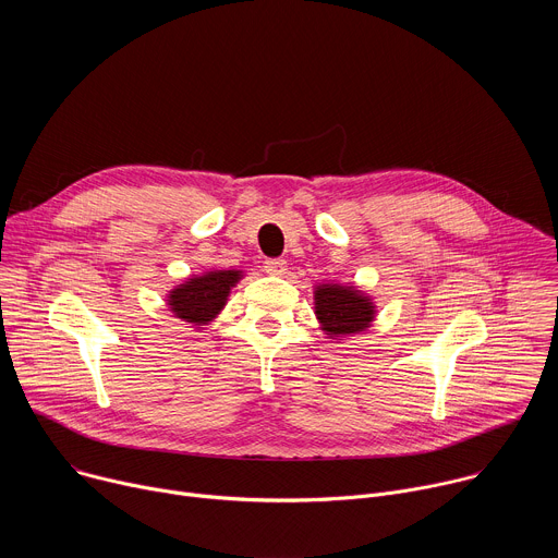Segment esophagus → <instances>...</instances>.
<instances>
[{
	"label": "esophagus",
	"instance_id": "1",
	"mask_svg": "<svg viewBox=\"0 0 558 558\" xmlns=\"http://www.w3.org/2000/svg\"><path fill=\"white\" fill-rule=\"evenodd\" d=\"M265 271L271 274V276H284V274H287V263L280 260V258L265 260Z\"/></svg>",
	"mask_w": 558,
	"mask_h": 558
}]
</instances>
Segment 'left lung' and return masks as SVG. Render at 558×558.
<instances>
[{
  "mask_svg": "<svg viewBox=\"0 0 558 558\" xmlns=\"http://www.w3.org/2000/svg\"><path fill=\"white\" fill-rule=\"evenodd\" d=\"M315 315L323 331L331 338H342L368 329L375 317V306L368 295L353 287L320 284L315 287Z\"/></svg>",
  "mask_w": 558,
  "mask_h": 558,
  "instance_id": "obj_1",
  "label": "left lung"
}]
</instances>
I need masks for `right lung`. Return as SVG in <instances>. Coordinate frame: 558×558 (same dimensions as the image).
I'll list each match as a JSON object with an SVG mask.
<instances>
[{
	"instance_id": "add662e5",
	"label": "right lung",
	"mask_w": 558,
	"mask_h": 558,
	"mask_svg": "<svg viewBox=\"0 0 558 558\" xmlns=\"http://www.w3.org/2000/svg\"><path fill=\"white\" fill-rule=\"evenodd\" d=\"M241 271H207L203 276L190 278L170 291V311L194 327L211 323L218 311L225 306L231 287L241 280Z\"/></svg>"
}]
</instances>
